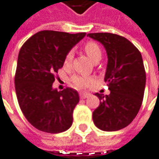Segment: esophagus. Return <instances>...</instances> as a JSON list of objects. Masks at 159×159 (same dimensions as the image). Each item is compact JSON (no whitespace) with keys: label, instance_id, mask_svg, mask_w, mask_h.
Instances as JSON below:
<instances>
[{"label":"esophagus","instance_id":"34e87169","mask_svg":"<svg viewBox=\"0 0 159 159\" xmlns=\"http://www.w3.org/2000/svg\"><path fill=\"white\" fill-rule=\"evenodd\" d=\"M89 96L88 93H80V97L82 99H85L87 98Z\"/></svg>","mask_w":159,"mask_h":159}]
</instances>
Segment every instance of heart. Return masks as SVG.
Masks as SVG:
<instances>
[{"instance_id": "obj_1", "label": "heart", "mask_w": 159, "mask_h": 159, "mask_svg": "<svg viewBox=\"0 0 159 159\" xmlns=\"http://www.w3.org/2000/svg\"><path fill=\"white\" fill-rule=\"evenodd\" d=\"M84 51L86 53V55L88 56V57L93 61L100 60L102 58V50L99 47V45L96 42L93 41H89L84 45ZM73 59V53L69 52L65 58V65L67 66L71 63V61ZM73 83L75 85H76L77 87H86L92 83V80L89 77H84V76H75L73 77Z\"/></svg>"}]
</instances>
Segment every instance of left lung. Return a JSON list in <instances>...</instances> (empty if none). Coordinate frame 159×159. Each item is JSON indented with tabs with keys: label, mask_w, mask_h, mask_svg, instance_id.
<instances>
[{
	"label": "left lung",
	"mask_w": 159,
	"mask_h": 159,
	"mask_svg": "<svg viewBox=\"0 0 159 159\" xmlns=\"http://www.w3.org/2000/svg\"><path fill=\"white\" fill-rule=\"evenodd\" d=\"M100 42L107 54L104 81L110 94L95 95L100 105L93 112L94 125L104 131L127 127L137 116L144 96L146 73L140 52L124 37L111 33L87 35Z\"/></svg>",
	"instance_id": "left-lung-1"
}]
</instances>
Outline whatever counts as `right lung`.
Wrapping results in <instances>:
<instances>
[{
  "label": "right lung",
  "instance_id": "add662e5",
  "mask_svg": "<svg viewBox=\"0 0 159 159\" xmlns=\"http://www.w3.org/2000/svg\"><path fill=\"white\" fill-rule=\"evenodd\" d=\"M85 35L43 30L30 38L20 50L15 75L17 99L28 121L41 131L59 133L72 126L79 94L72 88L57 91L53 83L66 56Z\"/></svg>",
  "mask_w": 159,
  "mask_h": 159
}]
</instances>
